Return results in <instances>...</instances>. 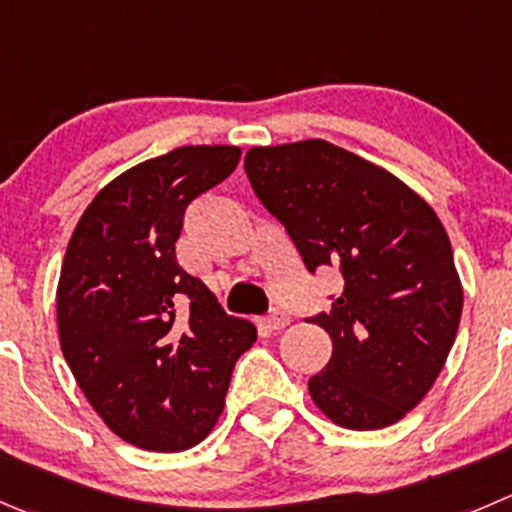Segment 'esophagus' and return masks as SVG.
I'll use <instances>...</instances> for the list:
<instances>
[{
	"label": "esophagus",
	"mask_w": 512,
	"mask_h": 512,
	"mask_svg": "<svg viewBox=\"0 0 512 512\" xmlns=\"http://www.w3.org/2000/svg\"><path fill=\"white\" fill-rule=\"evenodd\" d=\"M262 322H265L267 330H282L285 325H290V315L285 310H272L262 317Z\"/></svg>",
	"instance_id": "esophagus-1"
}]
</instances>
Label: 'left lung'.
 Segmentation results:
<instances>
[{"label": "left lung", "mask_w": 512, "mask_h": 512, "mask_svg": "<svg viewBox=\"0 0 512 512\" xmlns=\"http://www.w3.org/2000/svg\"><path fill=\"white\" fill-rule=\"evenodd\" d=\"M245 172L307 272L332 267L342 290L307 317L332 357L312 400L350 430L398 423L433 388L458 335L463 287L433 207L398 177L325 140L252 147Z\"/></svg>", "instance_id": "obj_1"}]
</instances>
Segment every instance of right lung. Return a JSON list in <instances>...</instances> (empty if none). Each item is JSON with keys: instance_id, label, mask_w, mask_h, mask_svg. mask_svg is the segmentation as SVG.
I'll return each mask as SVG.
<instances>
[{"instance_id": "1", "label": "right lung", "mask_w": 512, "mask_h": 512, "mask_svg": "<svg viewBox=\"0 0 512 512\" xmlns=\"http://www.w3.org/2000/svg\"><path fill=\"white\" fill-rule=\"evenodd\" d=\"M240 147H177L109 182L74 227L57 287L64 360L107 428L180 453L225 408L255 327L222 312L175 242L197 197L235 172Z\"/></svg>"}]
</instances>
